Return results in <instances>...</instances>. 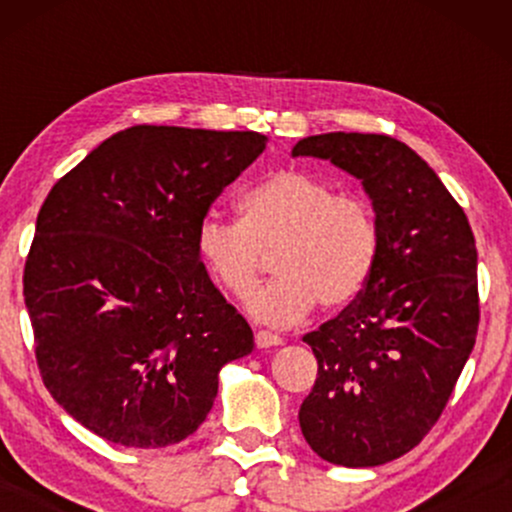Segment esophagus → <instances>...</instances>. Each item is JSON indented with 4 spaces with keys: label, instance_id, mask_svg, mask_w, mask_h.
<instances>
[{
    "label": "esophagus",
    "instance_id": "esophagus-1",
    "mask_svg": "<svg viewBox=\"0 0 512 512\" xmlns=\"http://www.w3.org/2000/svg\"><path fill=\"white\" fill-rule=\"evenodd\" d=\"M255 344L260 346V349H272V346H281L284 344V339L279 337V334H274V332H264V330H260L255 334Z\"/></svg>",
    "mask_w": 512,
    "mask_h": 512
}]
</instances>
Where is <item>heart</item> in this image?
I'll use <instances>...</instances> for the list:
<instances>
[{"instance_id":"1","label":"heart","mask_w":512,"mask_h":512,"mask_svg":"<svg viewBox=\"0 0 512 512\" xmlns=\"http://www.w3.org/2000/svg\"><path fill=\"white\" fill-rule=\"evenodd\" d=\"M240 221L204 216L197 255L233 298L255 289L262 255L276 274L248 301L264 325L301 322L315 303L342 308L363 286L378 257V223L368 202L301 170L269 175L240 197Z\"/></svg>"}]
</instances>
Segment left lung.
<instances>
[{"mask_svg": "<svg viewBox=\"0 0 512 512\" xmlns=\"http://www.w3.org/2000/svg\"><path fill=\"white\" fill-rule=\"evenodd\" d=\"M291 156L354 175L373 204L380 240L368 284L303 337L317 378L298 421L322 460L378 467L431 431L472 354L477 245L436 170L397 139L327 132L301 139Z\"/></svg>", "mask_w": 512, "mask_h": 512, "instance_id": "left-lung-1", "label": "left lung"}]
</instances>
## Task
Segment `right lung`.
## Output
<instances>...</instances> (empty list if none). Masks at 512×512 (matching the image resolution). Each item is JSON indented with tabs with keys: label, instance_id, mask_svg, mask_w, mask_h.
<instances>
[{
	"label": "right lung",
	"instance_id": "obj_1",
	"mask_svg": "<svg viewBox=\"0 0 512 512\" xmlns=\"http://www.w3.org/2000/svg\"><path fill=\"white\" fill-rule=\"evenodd\" d=\"M257 132L137 125L50 190L23 296L43 383L81 426L168 448L202 426L255 346L197 255V226L262 151Z\"/></svg>",
	"mask_w": 512,
	"mask_h": 512
}]
</instances>
